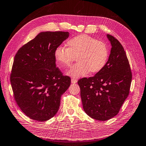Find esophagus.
<instances>
[{"label": "esophagus", "mask_w": 146, "mask_h": 146, "mask_svg": "<svg viewBox=\"0 0 146 146\" xmlns=\"http://www.w3.org/2000/svg\"><path fill=\"white\" fill-rule=\"evenodd\" d=\"M78 81L77 79H74V78H72V80H71V82H72V83H73V84H75V83H76Z\"/></svg>", "instance_id": "obj_1"}]
</instances>
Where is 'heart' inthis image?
Returning a JSON list of instances; mask_svg holds the SVG:
<instances>
[{"label": "heart", "instance_id": "1", "mask_svg": "<svg viewBox=\"0 0 146 146\" xmlns=\"http://www.w3.org/2000/svg\"><path fill=\"white\" fill-rule=\"evenodd\" d=\"M67 48L59 46L54 51V57L62 67L69 66L77 56L78 63L73 65L67 74L73 78L84 76L90 71L98 73L105 66L109 56L106 44L89 35L81 34L69 39Z\"/></svg>", "mask_w": 146, "mask_h": 146}]
</instances>
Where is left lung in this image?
<instances>
[{"label":"left lung","mask_w":146,"mask_h":146,"mask_svg":"<svg viewBox=\"0 0 146 146\" xmlns=\"http://www.w3.org/2000/svg\"><path fill=\"white\" fill-rule=\"evenodd\" d=\"M112 48L104 68L93 77L79 80L86 113L98 120L117 115L130 92L132 74L125 51L113 36L108 34Z\"/></svg>","instance_id":"obj_1"}]
</instances>
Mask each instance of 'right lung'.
<instances>
[{
	"label": "right lung",
	"mask_w": 146,
	"mask_h": 146,
	"mask_svg": "<svg viewBox=\"0 0 146 146\" xmlns=\"http://www.w3.org/2000/svg\"><path fill=\"white\" fill-rule=\"evenodd\" d=\"M69 36L68 32H41L20 48L14 58L10 82L17 105L27 117L44 122L60 106L62 95L70 86L56 65L54 51Z\"/></svg>",
	"instance_id": "obj_1"
}]
</instances>
